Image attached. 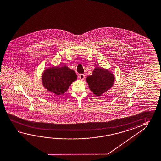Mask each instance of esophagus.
<instances>
[{
    "instance_id": "34e87169",
    "label": "esophagus",
    "mask_w": 161,
    "mask_h": 161,
    "mask_svg": "<svg viewBox=\"0 0 161 161\" xmlns=\"http://www.w3.org/2000/svg\"><path fill=\"white\" fill-rule=\"evenodd\" d=\"M79 77L80 79L82 80H84L85 79V75H84V74H80Z\"/></svg>"
}]
</instances>
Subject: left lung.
Masks as SVG:
<instances>
[{
    "label": "left lung",
    "instance_id": "left-lung-1",
    "mask_svg": "<svg viewBox=\"0 0 161 161\" xmlns=\"http://www.w3.org/2000/svg\"><path fill=\"white\" fill-rule=\"evenodd\" d=\"M90 90L94 95L100 97L107 92L114 85L115 77L107 69L95 67L92 75L86 77Z\"/></svg>",
    "mask_w": 161,
    "mask_h": 161
}]
</instances>
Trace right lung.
Segmentation results:
<instances>
[{
    "label": "right lung",
    "mask_w": 161,
    "mask_h": 161,
    "mask_svg": "<svg viewBox=\"0 0 161 161\" xmlns=\"http://www.w3.org/2000/svg\"><path fill=\"white\" fill-rule=\"evenodd\" d=\"M77 79L75 71L67 66H52L43 71L42 82L47 91L59 95L65 93Z\"/></svg>",
    "instance_id": "right-lung-1"
}]
</instances>
